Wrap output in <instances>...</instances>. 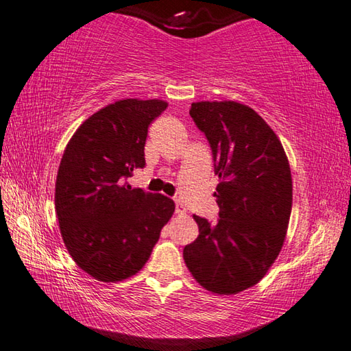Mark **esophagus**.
<instances>
[{"label":"esophagus","mask_w":351,"mask_h":351,"mask_svg":"<svg viewBox=\"0 0 351 351\" xmlns=\"http://www.w3.org/2000/svg\"><path fill=\"white\" fill-rule=\"evenodd\" d=\"M185 213H187V210H185V206L180 202V200H176V214L178 215H184Z\"/></svg>","instance_id":"34e87169"}]
</instances>
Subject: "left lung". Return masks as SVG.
Listing matches in <instances>:
<instances>
[{
    "label": "left lung",
    "instance_id": "8db88e82",
    "mask_svg": "<svg viewBox=\"0 0 351 351\" xmlns=\"http://www.w3.org/2000/svg\"><path fill=\"white\" fill-rule=\"evenodd\" d=\"M190 116L210 141L220 213L214 223L193 215L199 237L184 247V261L205 289L238 294L264 278L285 241L289 162L274 131L244 104L193 102Z\"/></svg>",
    "mask_w": 351,
    "mask_h": 351
}]
</instances>
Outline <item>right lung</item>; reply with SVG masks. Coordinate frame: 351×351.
Wrapping results in <instances>:
<instances>
[{
    "instance_id": "right-lung-1",
    "label": "right lung",
    "mask_w": 351,
    "mask_h": 351,
    "mask_svg": "<svg viewBox=\"0 0 351 351\" xmlns=\"http://www.w3.org/2000/svg\"><path fill=\"white\" fill-rule=\"evenodd\" d=\"M167 108L161 99H122L81 123L62 156L56 213L69 255L101 282L138 273L151 256L173 200L126 178L145 167L149 125Z\"/></svg>"
}]
</instances>
